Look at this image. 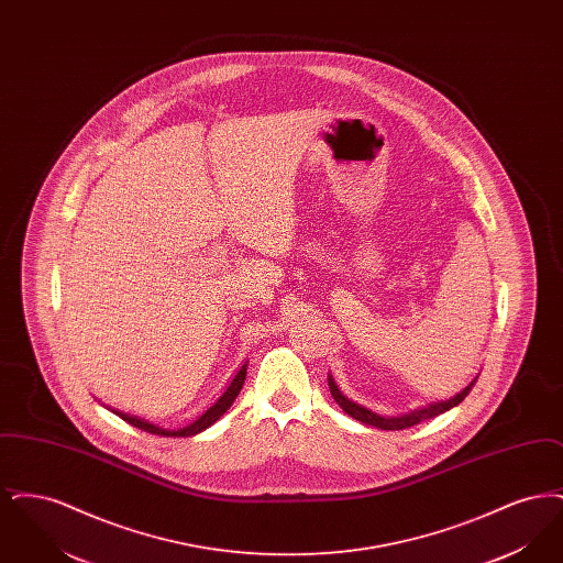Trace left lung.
<instances>
[{"instance_id": "1", "label": "left lung", "mask_w": 563, "mask_h": 563, "mask_svg": "<svg viewBox=\"0 0 563 563\" xmlns=\"http://www.w3.org/2000/svg\"><path fill=\"white\" fill-rule=\"evenodd\" d=\"M475 382H477V377H475V379H473V382H471L462 393H457L455 397H452L450 401L430 402L429 407L413 409V411L402 413V416H397V418H384V416H377L374 411H369V409H365V407H361V405L350 401V399H346V397L340 393V388L335 386V382H333V377H331V375H329V390H331V395H333L335 402H338V405L349 413L350 418H354V420H358V422H363V424L375 427V429L402 430L411 429V427H416V424H420V422H424V420H430V418H434V416H439V413H443V411L452 409V407H455L457 402L464 401V399H466V395L473 390Z\"/></svg>"}]
</instances>
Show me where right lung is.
Segmentation results:
<instances>
[{
    "label": "right lung",
    "instance_id": "obj_1",
    "mask_svg": "<svg viewBox=\"0 0 563 563\" xmlns=\"http://www.w3.org/2000/svg\"><path fill=\"white\" fill-rule=\"evenodd\" d=\"M244 377H246V367H242L239 375L232 379V384L228 386V390L219 397V401L214 402L213 407H209L196 422H191L189 427L181 430H166L161 429V427H156V424H150V422H145V420H141V418H136V416H129V413H122V411H115V409H111L115 416H120L124 422H129V424H133L134 429L145 430V432H152V434H161V437H191V434H198V432H202L205 429H209L213 422H217L228 409H230V405L234 402V399L239 397V393H241L242 384H244Z\"/></svg>",
    "mask_w": 563,
    "mask_h": 563
}]
</instances>
